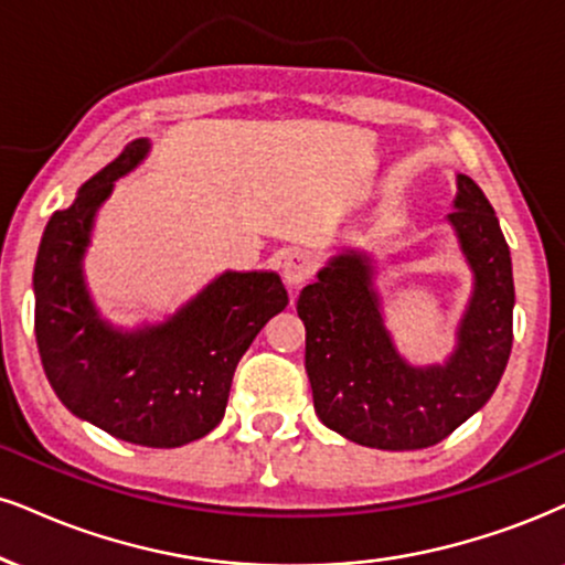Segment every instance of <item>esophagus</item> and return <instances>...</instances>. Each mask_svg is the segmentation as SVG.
<instances>
[{"instance_id":"34e87169","label":"esophagus","mask_w":565,"mask_h":565,"mask_svg":"<svg viewBox=\"0 0 565 565\" xmlns=\"http://www.w3.org/2000/svg\"><path fill=\"white\" fill-rule=\"evenodd\" d=\"M315 269L317 264L306 250H290L282 259V280L285 285H290V288H301V285L315 275Z\"/></svg>"}]
</instances>
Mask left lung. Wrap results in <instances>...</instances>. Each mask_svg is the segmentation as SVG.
Instances as JSON below:
<instances>
[{
	"mask_svg": "<svg viewBox=\"0 0 565 565\" xmlns=\"http://www.w3.org/2000/svg\"><path fill=\"white\" fill-rule=\"evenodd\" d=\"M448 225L471 269V296L443 364H411L385 324L374 256L343 248L298 296L306 374L324 427L380 450L437 445L495 393L513 345L511 250L475 180L456 175Z\"/></svg>",
	"mask_w": 565,
	"mask_h": 565,
	"instance_id": "obj_1",
	"label": "left lung"
}]
</instances>
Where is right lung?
Listing matches in <instances>:
<instances>
[{
  "instance_id": "right-lung-1",
  "label": "right lung",
  "mask_w": 565,
  "mask_h": 565,
  "mask_svg": "<svg viewBox=\"0 0 565 565\" xmlns=\"http://www.w3.org/2000/svg\"><path fill=\"white\" fill-rule=\"evenodd\" d=\"M149 151V138L130 141L46 222L33 267L36 343L70 414L117 440L180 448L222 422L235 366L288 306V290L277 271L225 269L162 322L117 327L104 319L83 259L104 201Z\"/></svg>"
}]
</instances>
